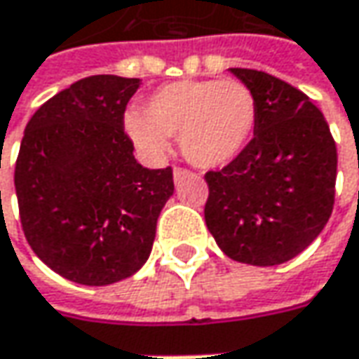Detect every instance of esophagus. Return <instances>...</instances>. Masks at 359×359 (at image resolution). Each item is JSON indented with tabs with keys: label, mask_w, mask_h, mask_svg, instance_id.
I'll list each match as a JSON object with an SVG mask.
<instances>
[{
	"label": "esophagus",
	"mask_w": 359,
	"mask_h": 359,
	"mask_svg": "<svg viewBox=\"0 0 359 359\" xmlns=\"http://www.w3.org/2000/svg\"><path fill=\"white\" fill-rule=\"evenodd\" d=\"M187 175H191V173L187 172V170H184V168H173V182L175 184H180L184 177H187Z\"/></svg>",
	"instance_id": "1"
}]
</instances>
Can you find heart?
<instances>
[{
	"label": "heart",
	"mask_w": 359,
	"mask_h": 359,
	"mask_svg": "<svg viewBox=\"0 0 359 359\" xmlns=\"http://www.w3.org/2000/svg\"><path fill=\"white\" fill-rule=\"evenodd\" d=\"M257 123L254 91L238 79H182L145 97L123 118V131L147 159H163L170 137H180L184 158L215 170L241 154Z\"/></svg>",
	"instance_id": "b5f03b06"
}]
</instances>
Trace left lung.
<instances>
[{
    "label": "left lung",
    "instance_id": "left-lung-1",
    "mask_svg": "<svg viewBox=\"0 0 359 359\" xmlns=\"http://www.w3.org/2000/svg\"><path fill=\"white\" fill-rule=\"evenodd\" d=\"M229 72L254 91L257 123L238 158L205 173V224L231 259L278 266L302 254L332 215L336 142L304 91L266 72Z\"/></svg>",
    "mask_w": 359,
    "mask_h": 359
}]
</instances>
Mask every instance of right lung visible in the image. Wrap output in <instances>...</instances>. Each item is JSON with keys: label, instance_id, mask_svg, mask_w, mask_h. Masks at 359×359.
I'll return each instance as SVG.
<instances>
[{"label": "right lung", "instance_id": "right-lung-1", "mask_svg": "<svg viewBox=\"0 0 359 359\" xmlns=\"http://www.w3.org/2000/svg\"><path fill=\"white\" fill-rule=\"evenodd\" d=\"M140 86L137 77H83L25 126L13 177L21 228L35 255L69 282L109 285L133 276L172 198V168L137 163L123 131Z\"/></svg>", "mask_w": 359, "mask_h": 359}]
</instances>
